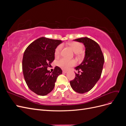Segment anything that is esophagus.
<instances>
[{"label":"esophagus","mask_w":126,"mask_h":126,"mask_svg":"<svg viewBox=\"0 0 126 126\" xmlns=\"http://www.w3.org/2000/svg\"><path fill=\"white\" fill-rule=\"evenodd\" d=\"M63 73H67V70H63Z\"/></svg>","instance_id":"obj_1"}]
</instances>
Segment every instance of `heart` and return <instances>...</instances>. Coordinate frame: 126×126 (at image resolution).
Masks as SVG:
<instances>
[{"mask_svg": "<svg viewBox=\"0 0 126 126\" xmlns=\"http://www.w3.org/2000/svg\"><path fill=\"white\" fill-rule=\"evenodd\" d=\"M68 45L73 51L77 55H80V53L82 51L83 49V45L81 43H78V42H71V43L68 44ZM63 45L60 44L56 47L55 51V56L58 57L60 55V52L63 49ZM75 63L76 62L74 59L62 58L58 61L57 63V64L63 69H68L70 67L74 66Z\"/></svg>", "mask_w": 126, "mask_h": 126, "instance_id": "obj_1", "label": "heart"}]
</instances>
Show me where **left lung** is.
Instances as JSON below:
<instances>
[{
    "instance_id": "obj_1",
    "label": "left lung",
    "mask_w": 126,
    "mask_h": 126,
    "mask_svg": "<svg viewBox=\"0 0 126 126\" xmlns=\"http://www.w3.org/2000/svg\"><path fill=\"white\" fill-rule=\"evenodd\" d=\"M74 40L84 45L85 56L81 64L75 67L81 74L75 73L76 77L70 84L76 92L83 94L90 91L99 80L105 59L99 45L93 39L83 37Z\"/></svg>"
}]
</instances>
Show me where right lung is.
Instances as JSON below:
<instances>
[{
    "mask_svg": "<svg viewBox=\"0 0 126 126\" xmlns=\"http://www.w3.org/2000/svg\"><path fill=\"white\" fill-rule=\"evenodd\" d=\"M62 40L41 37L33 41L25 50L22 59V71L29 88L39 96H45L54 88L62 70L56 66L52 72L47 68L55 59L56 47Z\"/></svg>",
    "mask_w": 126,
    "mask_h": 126,
    "instance_id": "1",
    "label": "right lung"
}]
</instances>
